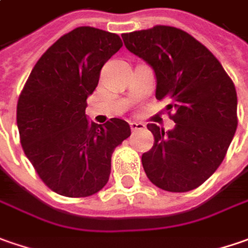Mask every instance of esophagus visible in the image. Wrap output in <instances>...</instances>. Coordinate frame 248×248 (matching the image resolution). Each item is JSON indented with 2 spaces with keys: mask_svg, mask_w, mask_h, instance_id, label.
Listing matches in <instances>:
<instances>
[{
  "mask_svg": "<svg viewBox=\"0 0 248 248\" xmlns=\"http://www.w3.org/2000/svg\"><path fill=\"white\" fill-rule=\"evenodd\" d=\"M145 126L141 122H130V129L132 132H137V130H143Z\"/></svg>",
  "mask_w": 248,
  "mask_h": 248,
  "instance_id": "1",
  "label": "esophagus"
}]
</instances>
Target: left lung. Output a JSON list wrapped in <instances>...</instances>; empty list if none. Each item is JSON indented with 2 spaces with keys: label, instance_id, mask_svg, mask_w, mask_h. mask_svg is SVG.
<instances>
[{
  "label": "left lung",
  "instance_id": "left-lung-1",
  "mask_svg": "<svg viewBox=\"0 0 248 248\" xmlns=\"http://www.w3.org/2000/svg\"><path fill=\"white\" fill-rule=\"evenodd\" d=\"M122 38L154 70L156 100L175 111L172 130L147 124L154 135L141 156L147 178L167 191L199 187L221 165L237 127L233 81L210 49L180 29L155 26Z\"/></svg>",
  "mask_w": 248,
  "mask_h": 248
}]
</instances>
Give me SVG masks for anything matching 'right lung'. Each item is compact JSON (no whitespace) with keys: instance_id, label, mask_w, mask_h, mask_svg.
Segmentation results:
<instances>
[{"instance_id":"right-lung-1","label":"right lung","mask_w":248,"mask_h":248,"mask_svg":"<svg viewBox=\"0 0 248 248\" xmlns=\"http://www.w3.org/2000/svg\"><path fill=\"white\" fill-rule=\"evenodd\" d=\"M122 47L118 34L81 26L55 41L31 70L19 97L23 151L38 176L65 197H87L107 185L113 150L130 136L124 119L86 116L104 63Z\"/></svg>"}]
</instances>
